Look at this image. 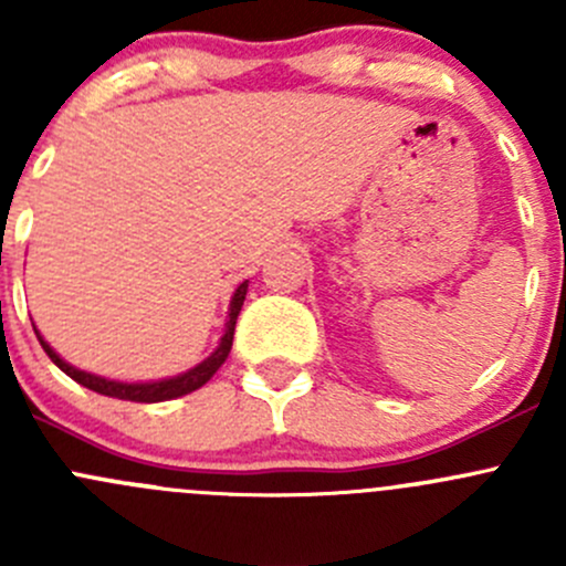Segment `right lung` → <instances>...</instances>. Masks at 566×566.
Masks as SVG:
<instances>
[{
	"instance_id": "1",
	"label": "right lung",
	"mask_w": 566,
	"mask_h": 566,
	"mask_svg": "<svg viewBox=\"0 0 566 566\" xmlns=\"http://www.w3.org/2000/svg\"><path fill=\"white\" fill-rule=\"evenodd\" d=\"M247 290H249V282H243L241 287H238L235 293H232L230 312H227V323H224V334H221L219 347H216V350L210 353V356L205 358V361H199L197 367L186 369V373L172 375V378L145 380V384H128V380L104 378V375H95V373H87V369L73 367V364H67L65 358H62L60 353H56L54 347H51L49 342H45L43 336H40V331L35 328V323H32V328H35L38 342H40V345H43L45 356H49L51 361H54L56 367H60L62 373L67 375V378H73V380H76V384H82L84 389L98 391V394H104V397L130 399V402H164V399L186 397V394L202 389V386L208 384V380L213 378L216 373H219V367L227 361V356H230V350H232V334H235L238 315H241V306H243V301H247Z\"/></svg>"
}]
</instances>
